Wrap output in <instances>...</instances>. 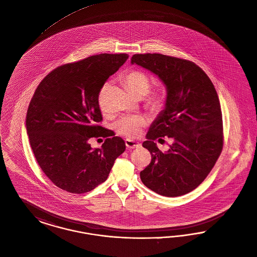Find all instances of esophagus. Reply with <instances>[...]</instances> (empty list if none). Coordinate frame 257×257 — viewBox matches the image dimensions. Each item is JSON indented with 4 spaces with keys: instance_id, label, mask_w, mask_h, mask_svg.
<instances>
[{
    "instance_id": "esophagus-1",
    "label": "esophagus",
    "mask_w": 257,
    "mask_h": 257,
    "mask_svg": "<svg viewBox=\"0 0 257 257\" xmlns=\"http://www.w3.org/2000/svg\"><path fill=\"white\" fill-rule=\"evenodd\" d=\"M125 145L128 149H136L138 147H140V144L136 142V141H133V140H125Z\"/></svg>"
}]
</instances>
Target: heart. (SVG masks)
<instances>
[{
  "label": "heart",
  "mask_w": 257,
  "mask_h": 257,
  "mask_svg": "<svg viewBox=\"0 0 257 257\" xmlns=\"http://www.w3.org/2000/svg\"><path fill=\"white\" fill-rule=\"evenodd\" d=\"M124 82L128 89L138 97L148 94V104L153 109H160L166 100L165 92L162 88H155L149 92L151 87V78L146 73L133 70L123 76ZM101 104V103H100ZM149 119L145 115H126L121 117L115 123L116 131L123 136L136 138L140 135L142 129L148 124Z\"/></svg>",
  "instance_id": "1"
}]
</instances>
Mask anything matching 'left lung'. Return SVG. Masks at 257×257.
<instances>
[{
  "mask_svg": "<svg viewBox=\"0 0 257 257\" xmlns=\"http://www.w3.org/2000/svg\"><path fill=\"white\" fill-rule=\"evenodd\" d=\"M131 63L158 76L167 88L165 108L143 143L152 159L140 173L141 180L162 196L184 195L204 181L222 151L223 124L217 93L210 77L191 61L147 53L133 55ZM166 136L174 143L164 154L154 142Z\"/></svg>",
  "mask_w": 257,
  "mask_h": 257,
  "instance_id": "left-lung-1",
  "label": "left lung"
}]
</instances>
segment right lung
Wrapping results in <instances>:
<instances>
[{"instance_id":"right-lung-1","label":"right lung","mask_w":257,"mask_h":257,"mask_svg":"<svg viewBox=\"0 0 257 257\" xmlns=\"http://www.w3.org/2000/svg\"><path fill=\"white\" fill-rule=\"evenodd\" d=\"M128 57L102 53L62 65L34 93L26 116L31 148L46 177L65 191L81 194L106 181L126 149L98 123L101 89ZM100 136L106 138L102 148L92 150L89 140Z\"/></svg>"}]
</instances>
